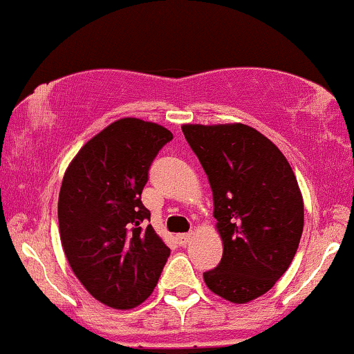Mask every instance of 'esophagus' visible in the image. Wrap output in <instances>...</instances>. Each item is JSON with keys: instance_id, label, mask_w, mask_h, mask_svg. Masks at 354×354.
Instances as JSON below:
<instances>
[{"instance_id": "1", "label": "esophagus", "mask_w": 354, "mask_h": 354, "mask_svg": "<svg viewBox=\"0 0 354 354\" xmlns=\"http://www.w3.org/2000/svg\"><path fill=\"white\" fill-rule=\"evenodd\" d=\"M176 239H177V242L180 245H187L189 242H190V239H192V234H177L176 236Z\"/></svg>"}]
</instances>
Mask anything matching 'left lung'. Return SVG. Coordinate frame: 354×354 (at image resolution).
I'll return each mask as SVG.
<instances>
[{"mask_svg":"<svg viewBox=\"0 0 354 354\" xmlns=\"http://www.w3.org/2000/svg\"><path fill=\"white\" fill-rule=\"evenodd\" d=\"M182 132L207 174L224 245L204 281L230 303H249L295 259L304 225L296 176L283 152L249 125L185 124Z\"/></svg>","mask_w":354,"mask_h":354,"instance_id":"obj_1","label":"left lung"}]
</instances>
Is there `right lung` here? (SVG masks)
I'll return each instance as SVG.
<instances>
[{
	"label": "right lung",
	"instance_id": "obj_1",
	"mask_svg": "<svg viewBox=\"0 0 354 354\" xmlns=\"http://www.w3.org/2000/svg\"><path fill=\"white\" fill-rule=\"evenodd\" d=\"M174 135L140 118H120L70 162L58 197L59 239L86 291L113 309L152 295L170 249L157 236L142 190L158 150Z\"/></svg>",
	"mask_w": 354,
	"mask_h": 354
}]
</instances>
